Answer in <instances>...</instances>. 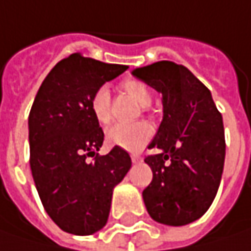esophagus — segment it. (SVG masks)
Listing matches in <instances>:
<instances>
[{"label": "esophagus", "mask_w": 251, "mask_h": 251, "mask_svg": "<svg viewBox=\"0 0 251 251\" xmlns=\"http://www.w3.org/2000/svg\"><path fill=\"white\" fill-rule=\"evenodd\" d=\"M130 158H132V162H133V164H139V162H142V156H141V155H138V153H132V155H130Z\"/></svg>", "instance_id": "esophagus-1"}]
</instances>
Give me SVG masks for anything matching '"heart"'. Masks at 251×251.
<instances>
[{
	"instance_id": "1",
	"label": "heart",
	"mask_w": 251,
	"mask_h": 251,
	"mask_svg": "<svg viewBox=\"0 0 251 251\" xmlns=\"http://www.w3.org/2000/svg\"><path fill=\"white\" fill-rule=\"evenodd\" d=\"M125 90L141 106H149L152 102V93L147 84L138 80H127L124 84ZM90 109L95 119L99 124H107L110 121V93L107 87H99L90 100ZM152 135V127L147 122L132 124H115L106 130V141L112 147L139 151Z\"/></svg>"
}]
</instances>
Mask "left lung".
<instances>
[{
    "label": "left lung",
    "instance_id": "1",
    "mask_svg": "<svg viewBox=\"0 0 251 251\" xmlns=\"http://www.w3.org/2000/svg\"><path fill=\"white\" fill-rule=\"evenodd\" d=\"M162 95V121L145 158L152 182L142 197L148 214L165 226H185L210 208L220 187L226 158L221 113L211 92L193 73L161 60L132 70Z\"/></svg>",
    "mask_w": 251,
    "mask_h": 251
}]
</instances>
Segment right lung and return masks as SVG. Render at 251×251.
Listing matches in <instances>:
<instances>
[{"label": "right lung", "instance_id": "right-lung-1", "mask_svg": "<svg viewBox=\"0 0 251 251\" xmlns=\"http://www.w3.org/2000/svg\"><path fill=\"white\" fill-rule=\"evenodd\" d=\"M126 69L72 54L51 69L35 95L28 116L31 174L44 210L66 233L102 230L113 188L132 167L129 153L118 147L86 161L104 138L90 109L92 96Z\"/></svg>", "mask_w": 251, "mask_h": 251}]
</instances>
